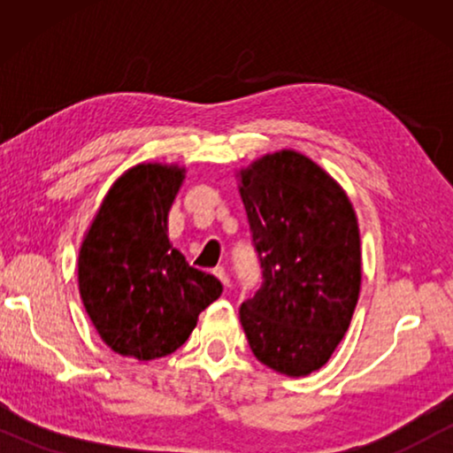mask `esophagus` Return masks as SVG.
<instances>
[{"mask_svg": "<svg viewBox=\"0 0 453 453\" xmlns=\"http://www.w3.org/2000/svg\"><path fill=\"white\" fill-rule=\"evenodd\" d=\"M214 276L219 278L222 284H225V288H228V274H226V270L222 268V265H219V268H214Z\"/></svg>", "mask_w": 453, "mask_h": 453, "instance_id": "34e87169", "label": "esophagus"}]
</instances>
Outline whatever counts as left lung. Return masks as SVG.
<instances>
[{"label":"left lung","instance_id":"obj_1","mask_svg":"<svg viewBox=\"0 0 453 453\" xmlns=\"http://www.w3.org/2000/svg\"><path fill=\"white\" fill-rule=\"evenodd\" d=\"M262 287L239 318L259 363L301 377L324 367L361 290V237L344 189L305 154H265L239 173Z\"/></svg>","mask_w":453,"mask_h":453}]
</instances>
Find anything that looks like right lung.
<instances>
[{
    "label": "right lung",
    "mask_w": 453,
    "mask_h": 453,
    "mask_svg": "<svg viewBox=\"0 0 453 453\" xmlns=\"http://www.w3.org/2000/svg\"><path fill=\"white\" fill-rule=\"evenodd\" d=\"M185 169L142 163L113 183L86 233L78 284L103 342L121 357L152 361L175 352L197 315L222 293L219 278L171 247L166 220Z\"/></svg>",
    "instance_id": "obj_1"
}]
</instances>
